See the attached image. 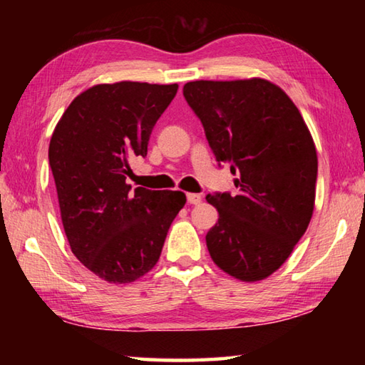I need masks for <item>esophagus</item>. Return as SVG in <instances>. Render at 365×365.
<instances>
[{
    "instance_id": "esophagus-1",
    "label": "esophagus",
    "mask_w": 365,
    "mask_h": 365,
    "mask_svg": "<svg viewBox=\"0 0 365 365\" xmlns=\"http://www.w3.org/2000/svg\"><path fill=\"white\" fill-rule=\"evenodd\" d=\"M187 200L190 205H200V202L202 201V196L201 195H196V193H188L187 195Z\"/></svg>"
}]
</instances>
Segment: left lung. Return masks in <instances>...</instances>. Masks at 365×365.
Wrapping results in <instances>:
<instances>
[{"instance_id":"left-lung-1","label":"left lung","mask_w":365,"mask_h":365,"mask_svg":"<svg viewBox=\"0 0 365 365\" xmlns=\"http://www.w3.org/2000/svg\"><path fill=\"white\" fill-rule=\"evenodd\" d=\"M183 96L219 165L238 175L237 195L206 196L219 212L206 235L209 255L235 279H267L312 217L317 151L311 132L285 91L264 78L196 80L183 86Z\"/></svg>"}]
</instances>
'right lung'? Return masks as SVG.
<instances>
[{
  "label": "right lung",
  "mask_w": 365,
  "mask_h": 365,
  "mask_svg": "<svg viewBox=\"0 0 365 365\" xmlns=\"http://www.w3.org/2000/svg\"><path fill=\"white\" fill-rule=\"evenodd\" d=\"M177 83H101L85 90L49 141L66 237L86 269L109 283H130L159 261L169 227L187 202L182 191L132 190L130 159L146 156L154 123Z\"/></svg>",
  "instance_id": "obj_1"
}]
</instances>
